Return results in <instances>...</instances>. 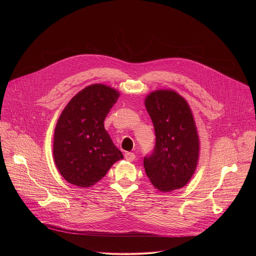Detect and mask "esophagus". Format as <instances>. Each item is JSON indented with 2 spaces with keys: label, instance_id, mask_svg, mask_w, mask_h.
Here are the masks:
<instances>
[{
  "label": "esophagus",
  "instance_id": "34e87169",
  "mask_svg": "<svg viewBox=\"0 0 256 256\" xmlns=\"http://www.w3.org/2000/svg\"><path fill=\"white\" fill-rule=\"evenodd\" d=\"M124 158L128 160V161H134V158H136V155L134 154V153H132V152H126V153H124Z\"/></svg>",
  "mask_w": 256,
  "mask_h": 256
}]
</instances>
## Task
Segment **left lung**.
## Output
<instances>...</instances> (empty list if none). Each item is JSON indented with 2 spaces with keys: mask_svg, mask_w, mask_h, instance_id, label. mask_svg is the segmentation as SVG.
I'll list each match as a JSON object with an SVG mask.
<instances>
[{
  "mask_svg": "<svg viewBox=\"0 0 256 256\" xmlns=\"http://www.w3.org/2000/svg\"><path fill=\"white\" fill-rule=\"evenodd\" d=\"M144 106L156 136L153 152L144 158L146 174L160 192L184 188L196 171L200 155V140L190 107L173 90L150 93Z\"/></svg>",
  "mask_w": 256,
  "mask_h": 256,
  "instance_id": "left-lung-1",
  "label": "left lung"
}]
</instances>
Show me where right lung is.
I'll return each mask as SVG.
<instances>
[{
    "mask_svg": "<svg viewBox=\"0 0 256 256\" xmlns=\"http://www.w3.org/2000/svg\"><path fill=\"white\" fill-rule=\"evenodd\" d=\"M120 92L93 84L70 99L54 128V159L60 175L80 188L94 186L122 153L104 128V120Z\"/></svg>",
    "mask_w": 256,
    "mask_h": 256,
    "instance_id": "1",
    "label": "right lung"
}]
</instances>
